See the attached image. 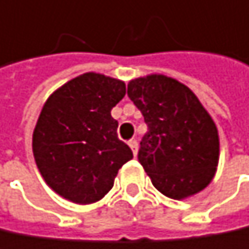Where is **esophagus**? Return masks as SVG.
Returning <instances> with one entry per match:
<instances>
[{"label":"esophagus","instance_id":"obj_1","mask_svg":"<svg viewBox=\"0 0 249 249\" xmlns=\"http://www.w3.org/2000/svg\"><path fill=\"white\" fill-rule=\"evenodd\" d=\"M127 144L130 146V149H132L133 155L136 156V155H138V142H136L135 139H132V140H129V142H127Z\"/></svg>","mask_w":249,"mask_h":249}]
</instances>
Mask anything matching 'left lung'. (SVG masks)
<instances>
[{
  "instance_id": "obj_1",
  "label": "left lung",
  "mask_w": 249,
  "mask_h": 249,
  "mask_svg": "<svg viewBox=\"0 0 249 249\" xmlns=\"http://www.w3.org/2000/svg\"><path fill=\"white\" fill-rule=\"evenodd\" d=\"M127 96L147 124L138 158L153 186L178 201L205 189L216 173L219 136L195 93L176 78L149 74L130 80Z\"/></svg>"
}]
</instances>
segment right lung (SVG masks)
Returning <instances> with one entry per match:
<instances>
[{"instance_id":"obj_1","label":"right lung","mask_w":249,"mask_h":249,"mask_svg":"<svg viewBox=\"0 0 249 249\" xmlns=\"http://www.w3.org/2000/svg\"><path fill=\"white\" fill-rule=\"evenodd\" d=\"M124 94V81L91 71L47 99L33 133V153L43 179L61 198L80 205L100 201L133 158L117 138L110 113Z\"/></svg>"}]
</instances>
